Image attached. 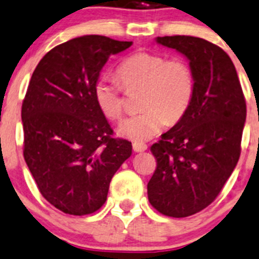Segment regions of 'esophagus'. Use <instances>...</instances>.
<instances>
[{"mask_svg": "<svg viewBox=\"0 0 259 259\" xmlns=\"http://www.w3.org/2000/svg\"><path fill=\"white\" fill-rule=\"evenodd\" d=\"M133 149H134V151H137V153H142V151H145L146 149H148V145L144 144V143H133Z\"/></svg>", "mask_w": 259, "mask_h": 259, "instance_id": "34e87169", "label": "esophagus"}]
</instances>
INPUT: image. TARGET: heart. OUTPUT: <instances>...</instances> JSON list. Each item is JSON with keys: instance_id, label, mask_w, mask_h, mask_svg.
<instances>
[{"instance_id": "1", "label": "heart", "mask_w": 259, "mask_h": 259, "mask_svg": "<svg viewBox=\"0 0 259 259\" xmlns=\"http://www.w3.org/2000/svg\"><path fill=\"white\" fill-rule=\"evenodd\" d=\"M119 83L101 76L94 83V99L106 119L120 121L124 115L122 89H142V113L125 120L119 133L135 142L158 134L164 125L176 124L189 110L195 94V75L189 62L165 55L137 51L125 57L116 69Z\"/></svg>"}]
</instances>
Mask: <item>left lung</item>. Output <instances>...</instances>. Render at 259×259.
I'll return each mask as SVG.
<instances>
[{
	"mask_svg": "<svg viewBox=\"0 0 259 259\" xmlns=\"http://www.w3.org/2000/svg\"><path fill=\"white\" fill-rule=\"evenodd\" d=\"M156 42L184 55L195 75L189 110L151 145L156 169L148 198L159 213L189 217L214 202L239 155L247 106L231 57L204 38L164 36Z\"/></svg>",
	"mask_w": 259,
	"mask_h": 259,
	"instance_id": "1",
	"label": "left lung"
}]
</instances>
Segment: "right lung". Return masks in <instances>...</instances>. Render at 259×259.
<instances>
[{"mask_svg":"<svg viewBox=\"0 0 259 259\" xmlns=\"http://www.w3.org/2000/svg\"><path fill=\"white\" fill-rule=\"evenodd\" d=\"M132 45L99 35L72 38L50 50L31 76L21 110L23 158L42 197L66 214L100 209L132 155V143L113 137L93 93L110 55Z\"/></svg>","mask_w":259,"mask_h":259,"instance_id":"right-lung-1","label":"right lung"}]
</instances>
